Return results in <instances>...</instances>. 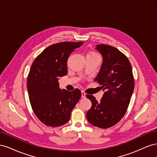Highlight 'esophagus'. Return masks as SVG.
<instances>
[{"label": "esophagus", "instance_id": "obj_1", "mask_svg": "<svg viewBox=\"0 0 157 157\" xmlns=\"http://www.w3.org/2000/svg\"><path fill=\"white\" fill-rule=\"evenodd\" d=\"M81 97L82 98H86V93H85L83 90H82L81 91Z\"/></svg>", "mask_w": 157, "mask_h": 157}]
</instances>
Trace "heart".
<instances>
[{
  "instance_id": "obj_1",
  "label": "heart",
  "mask_w": 157,
  "mask_h": 157,
  "mask_svg": "<svg viewBox=\"0 0 157 157\" xmlns=\"http://www.w3.org/2000/svg\"><path fill=\"white\" fill-rule=\"evenodd\" d=\"M87 56H99L95 52H90L88 53Z\"/></svg>"
}]
</instances>
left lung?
Masks as SVG:
<instances>
[{
    "label": "left lung",
    "instance_id": "1",
    "mask_svg": "<svg viewBox=\"0 0 157 157\" xmlns=\"http://www.w3.org/2000/svg\"><path fill=\"white\" fill-rule=\"evenodd\" d=\"M96 50L103 56V63L95 81L101 85L105 92L99 102L92 95H86L92 101L86 118L95 126L108 128L125 115L134 89V79L130 61L120 50L105 44L97 45Z\"/></svg>",
    "mask_w": 157,
    "mask_h": 157
}]
</instances>
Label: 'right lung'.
I'll return each mask as SVG.
<instances>
[{
    "instance_id": "1",
    "label": "right lung",
    "mask_w": 157,
    "mask_h": 157,
    "mask_svg": "<svg viewBox=\"0 0 157 157\" xmlns=\"http://www.w3.org/2000/svg\"><path fill=\"white\" fill-rule=\"evenodd\" d=\"M82 42H61L47 47L31 65L27 90L35 115L46 126H61L67 123L71 111L81 97L78 88L72 92L60 90L58 78L67 74L69 55Z\"/></svg>"
}]
</instances>
